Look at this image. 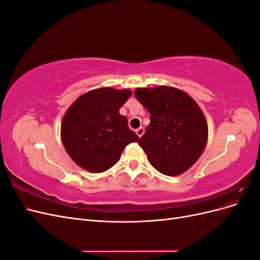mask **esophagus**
Here are the masks:
<instances>
[{"label":"esophagus","instance_id":"esophagus-1","mask_svg":"<svg viewBox=\"0 0 260 260\" xmlns=\"http://www.w3.org/2000/svg\"><path fill=\"white\" fill-rule=\"evenodd\" d=\"M136 133H137L139 138H141V137H142V136L144 135V128H143V127L138 128V129L136 130Z\"/></svg>","mask_w":260,"mask_h":260}]
</instances>
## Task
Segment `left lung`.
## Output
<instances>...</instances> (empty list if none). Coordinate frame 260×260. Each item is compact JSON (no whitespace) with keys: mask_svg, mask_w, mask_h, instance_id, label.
<instances>
[{"mask_svg":"<svg viewBox=\"0 0 260 260\" xmlns=\"http://www.w3.org/2000/svg\"><path fill=\"white\" fill-rule=\"evenodd\" d=\"M135 95L151 115V123L139 141L149 162L162 175L183 174L207 144L208 125L202 109L174 86L138 88Z\"/></svg>","mask_w":260,"mask_h":260,"instance_id":"8db88e82","label":"left lung"}]
</instances>
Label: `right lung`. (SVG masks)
<instances>
[{
    "label": "right lung",
    "mask_w": 260,
    "mask_h": 260,
    "mask_svg": "<svg viewBox=\"0 0 260 260\" xmlns=\"http://www.w3.org/2000/svg\"><path fill=\"white\" fill-rule=\"evenodd\" d=\"M131 90L100 88L86 92L69 106L60 125L61 142L82 169L100 174L120 159L123 149L139 137L119 114Z\"/></svg>",
    "instance_id": "add662e5"
}]
</instances>
